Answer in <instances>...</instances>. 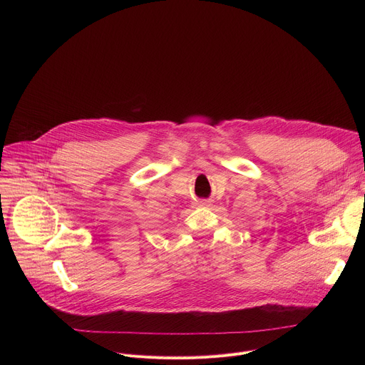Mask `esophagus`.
I'll return each mask as SVG.
<instances>
[{
	"label": "esophagus",
	"instance_id": "obj_1",
	"mask_svg": "<svg viewBox=\"0 0 365 365\" xmlns=\"http://www.w3.org/2000/svg\"><path fill=\"white\" fill-rule=\"evenodd\" d=\"M196 205H197V206H210V205H211V200H207V199H200V200H197V202H196Z\"/></svg>",
	"mask_w": 365,
	"mask_h": 365
}]
</instances>
